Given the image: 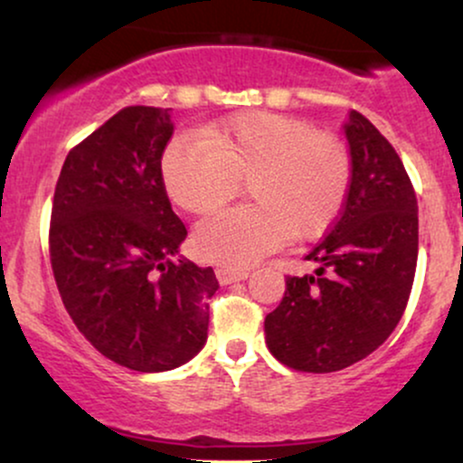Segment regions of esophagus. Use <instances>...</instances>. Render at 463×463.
I'll return each instance as SVG.
<instances>
[{
  "mask_svg": "<svg viewBox=\"0 0 463 463\" xmlns=\"http://www.w3.org/2000/svg\"><path fill=\"white\" fill-rule=\"evenodd\" d=\"M215 276L222 285H231V283H239V280H246L250 272L248 269H237V268H217Z\"/></svg>",
  "mask_w": 463,
  "mask_h": 463,
  "instance_id": "1",
  "label": "esophagus"
}]
</instances>
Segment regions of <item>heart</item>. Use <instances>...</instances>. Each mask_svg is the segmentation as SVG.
I'll return each mask as SVG.
<instances>
[{
    "label": "heart",
    "mask_w": 463,
    "mask_h": 463,
    "mask_svg": "<svg viewBox=\"0 0 463 463\" xmlns=\"http://www.w3.org/2000/svg\"><path fill=\"white\" fill-rule=\"evenodd\" d=\"M167 195L189 213H209L235 198L248 180L252 204L202 220L194 246L209 261L257 263L287 239L326 231L346 204L353 158L346 143L307 121L268 110H248L183 137L161 161Z\"/></svg>",
    "instance_id": "1"
}]
</instances>
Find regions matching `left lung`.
Returning a JSON list of instances; mask_svg holds the SVG:
<instances>
[{"label":"left lung","mask_w":463,"mask_h":463,"mask_svg":"<svg viewBox=\"0 0 463 463\" xmlns=\"http://www.w3.org/2000/svg\"><path fill=\"white\" fill-rule=\"evenodd\" d=\"M353 180L331 232L307 254L313 274L287 276L265 316L280 364L337 372L374 353L405 313L418 261V200L392 143L357 110L344 124Z\"/></svg>","instance_id":"obj_1"}]
</instances>
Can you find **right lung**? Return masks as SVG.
Returning a JSON list of instances; mask_svg holds the SVG:
<instances>
[{
  "label": "right lung",
  "instance_id": "add662e5",
  "mask_svg": "<svg viewBox=\"0 0 463 463\" xmlns=\"http://www.w3.org/2000/svg\"><path fill=\"white\" fill-rule=\"evenodd\" d=\"M172 109L126 106L67 154L50 257L62 305L104 357L165 372L200 353L213 268L174 257L187 237L163 184Z\"/></svg>",
  "mask_w": 463,
  "mask_h": 463
}]
</instances>
